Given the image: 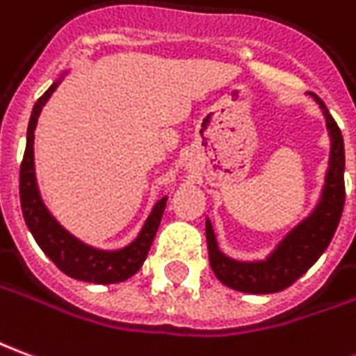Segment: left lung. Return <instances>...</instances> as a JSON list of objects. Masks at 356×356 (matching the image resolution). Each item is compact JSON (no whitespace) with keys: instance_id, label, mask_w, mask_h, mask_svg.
Wrapping results in <instances>:
<instances>
[{"instance_id":"obj_1","label":"left lung","mask_w":356,"mask_h":356,"mask_svg":"<svg viewBox=\"0 0 356 356\" xmlns=\"http://www.w3.org/2000/svg\"><path fill=\"white\" fill-rule=\"evenodd\" d=\"M322 115L325 119V129L330 135V160L325 170L324 186L320 200L314 210L305 220L297 223L285 237L277 243L264 260H235L223 254L218 247V238L213 233L210 220H206V241L208 256L216 277L229 289L250 293V295H268L287 289L299 280L302 273L314 266L327 245L332 243L334 233L339 225L345 204V148L339 127L330 115L325 104L316 94L310 92Z\"/></svg>"}]
</instances>
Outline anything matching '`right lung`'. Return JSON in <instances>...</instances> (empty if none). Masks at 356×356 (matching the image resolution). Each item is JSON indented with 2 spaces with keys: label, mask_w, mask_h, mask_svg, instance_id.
<instances>
[{
  "label": "right lung",
  "mask_w": 356,
  "mask_h": 356,
  "mask_svg": "<svg viewBox=\"0 0 356 356\" xmlns=\"http://www.w3.org/2000/svg\"><path fill=\"white\" fill-rule=\"evenodd\" d=\"M69 71H63L56 83L44 92V96L38 98L34 104L26 131V150L21 163V208L26 227L31 229L32 237L36 238L38 247L46 252L49 260L67 273L69 277L81 280L88 283H119L135 275L140 266L144 264L148 250L152 247V241L156 237V231L160 227L161 216L165 210L168 196L154 204L152 212L144 221L143 229L136 235L133 243L127 247L115 248V250H104V248L90 247L83 243L81 238L71 235L69 231L51 216L46 204L40 195L38 181H36V170H34V131L38 125V118L46 102L51 98L59 83L65 79Z\"/></svg>",
  "instance_id": "right-lung-1"
}]
</instances>
